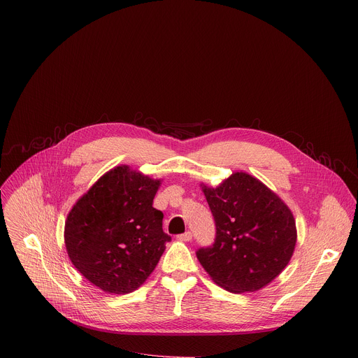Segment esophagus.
I'll return each mask as SVG.
<instances>
[{
	"label": "esophagus",
	"instance_id": "esophagus-1",
	"mask_svg": "<svg viewBox=\"0 0 358 358\" xmlns=\"http://www.w3.org/2000/svg\"><path fill=\"white\" fill-rule=\"evenodd\" d=\"M177 239L181 241V242H188V241L192 239V234L189 231H187V232H184L181 235H177Z\"/></svg>",
	"mask_w": 358,
	"mask_h": 358
}]
</instances>
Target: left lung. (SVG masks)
Segmentation results:
<instances>
[{
	"mask_svg": "<svg viewBox=\"0 0 358 358\" xmlns=\"http://www.w3.org/2000/svg\"><path fill=\"white\" fill-rule=\"evenodd\" d=\"M217 235L196 258L211 279L232 293L257 292L287 266L297 239L286 203L264 182L234 173L218 187L202 184Z\"/></svg>",
	"mask_w": 358,
	"mask_h": 358,
	"instance_id": "left-lung-1",
	"label": "left lung"
}]
</instances>
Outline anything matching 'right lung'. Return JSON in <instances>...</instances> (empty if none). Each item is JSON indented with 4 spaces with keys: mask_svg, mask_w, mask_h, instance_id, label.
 <instances>
[{
    "mask_svg": "<svg viewBox=\"0 0 358 358\" xmlns=\"http://www.w3.org/2000/svg\"><path fill=\"white\" fill-rule=\"evenodd\" d=\"M160 184L119 166L101 176L68 214V257L103 292L124 294L140 287L171 241L163 231V213L152 207Z\"/></svg>",
    "mask_w": 358,
    "mask_h": 358,
    "instance_id": "obj_1",
    "label": "right lung"
}]
</instances>
